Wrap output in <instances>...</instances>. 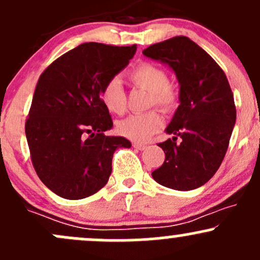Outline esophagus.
Masks as SVG:
<instances>
[{
  "instance_id": "obj_1",
  "label": "esophagus",
  "mask_w": 260,
  "mask_h": 260,
  "mask_svg": "<svg viewBox=\"0 0 260 260\" xmlns=\"http://www.w3.org/2000/svg\"><path fill=\"white\" fill-rule=\"evenodd\" d=\"M133 147H135L136 149H138V151H143V149H146V144H143V143H138V142H135V143H133Z\"/></svg>"
}]
</instances>
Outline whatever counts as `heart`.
Here are the masks:
<instances>
[{"mask_svg":"<svg viewBox=\"0 0 260 260\" xmlns=\"http://www.w3.org/2000/svg\"><path fill=\"white\" fill-rule=\"evenodd\" d=\"M128 80L139 88L149 92V107H158L169 113L178 107L179 92L173 83L168 81L165 68L149 62H142L127 75ZM103 106L111 113L123 114L127 107V97L121 81L113 77L108 80L100 92ZM163 119L155 111L144 114H133L123 119L117 125V131L123 137L132 141L144 142L162 128Z\"/></svg>","mask_w":260,"mask_h":260,"instance_id":"heart-1","label":"heart"}]
</instances>
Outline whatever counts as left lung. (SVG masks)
<instances>
[{"mask_svg":"<svg viewBox=\"0 0 260 260\" xmlns=\"http://www.w3.org/2000/svg\"><path fill=\"white\" fill-rule=\"evenodd\" d=\"M143 54L168 64L180 86V105L166 129L174 137L158 144L166 159L152 177L172 189H196L214 176L228 149L237 118L233 92L219 64L190 38H169Z\"/></svg>","mask_w":260,"mask_h":260,"instance_id":"8db88e82","label":"left lung"}]
</instances>
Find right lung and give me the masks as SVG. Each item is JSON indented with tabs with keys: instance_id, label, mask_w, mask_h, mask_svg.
Segmentation results:
<instances>
[{
	"instance_id": "right-lung-1",
	"label": "right lung",
	"mask_w": 260,
	"mask_h": 260,
	"mask_svg": "<svg viewBox=\"0 0 260 260\" xmlns=\"http://www.w3.org/2000/svg\"><path fill=\"white\" fill-rule=\"evenodd\" d=\"M136 51V45L82 43L40 76L24 131L35 171L57 196L97 193L111 176L114 151L131 147L128 139L105 135L113 122L100 92Z\"/></svg>"
}]
</instances>
